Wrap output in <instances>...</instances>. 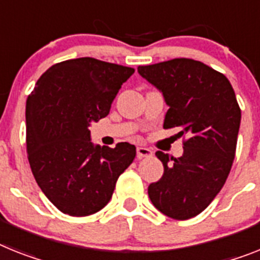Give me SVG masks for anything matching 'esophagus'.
I'll use <instances>...</instances> for the list:
<instances>
[{
	"instance_id": "obj_1",
	"label": "esophagus",
	"mask_w": 260,
	"mask_h": 260,
	"mask_svg": "<svg viewBox=\"0 0 260 260\" xmlns=\"http://www.w3.org/2000/svg\"><path fill=\"white\" fill-rule=\"evenodd\" d=\"M153 154V152L149 148L139 147L137 148V158H144V157H150Z\"/></svg>"
}]
</instances>
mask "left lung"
<instances>
[{
  "mask_svg": "<svg viewBox=\"0 0 260 260\" xmlns=\"http://www.w3.org/2000/svg\"><path fill=\"white\" fill-rule=\"evenodd\" d=\"M137 71L162 91L169 106L164 129L178 128L184 145L178 158L156 152L164 174L148 194L162 214L185 221L208 208L228 180L241 108L228 78L198 60L176 58Z\"/></svg>",
  "mask_w": 260,
  "mask_h": 260,
  "instance_id": "1",
  "label": "left lung"
}]
</instances>
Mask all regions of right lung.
Wrapping results in <instances>:
<instances>
[{
    "mask_svg": "<svg viewBox=\"0 0 260 260\" xmlns=\"http://www.w3.org/2000/svg\"><path fill=\"white\" fill-rule=\"evenodd\" d=\"M135 69L95 58L50 67L26 100V150L32 176L55 208L73 217L102 210L136 148L93 147L88 126L110 113Z\"/></svg>",
    "mask_w": 260,
    "mask_h": 260,
    "instance_id": "obj_1",
    "label": "right lung"
}]
</instances>
